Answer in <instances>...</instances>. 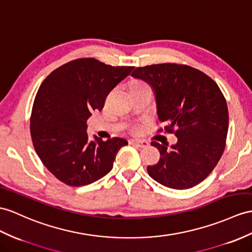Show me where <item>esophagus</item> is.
Listing matches in <instances>:
<instances>
[{"instance_id": "1", "label": "esophagus", "mask_w": 252, "mask_h": 252, "mask_svg": "<svg viewBox=\"0 0 252 252\" xmlns=\"http://www.w3.org/2000/svg\"><path fill=\"white\" fill-rule=\"evenodd\" d=\"M129 142H130V144L137 145L138 147H147V146H149V143H147L146 141H144V140H130Z\"/></svg>"}]
</instances>
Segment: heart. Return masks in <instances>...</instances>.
I'll return each mask as SVG.
<instances>
[{
    "label": "heart",
    "instance_id": "obj_1",
    "mask_svg": "<svg viewBox=\"0 0 252 252\" xmlns=\"http://www.w3.org/2000/svg\"><path fill=\"white\" fill-rule=\"evenodd\" d=\"M144 85H146V84H145V83H143V82L136 81V82H133V83H132V90H133V89H137V88H140V87H144ZM133 130H134V131H137V130H138V128H134Z\"/></svg>",
    "mask_w": 252,
    "mask_h": 252
}]
</instances>
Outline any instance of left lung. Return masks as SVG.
Instances as JSON below:
<instances>
[{"label": "left lung", "instance_id": "obj_1", "mask_svg": "<svg viewBox=\"0 0 252 252\" xmlns=\"http://www.w3.org/2000/svg\"><path fill=\"white\" fill-rule=\"evenodd\" d=\"M131 76L151 85L164 131L177 138L170 149L151 143L161 157L147 167L149 175L173 189L198 185L221 158L228 133V106L217 83L199 69L174 63L138 67Z\"/></svg>", "mask_w": 252, "mask_h": 252}]
</instances>
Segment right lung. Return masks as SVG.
Wrapping results in <instances>:
<instances>
[{
    "label": "right lung",
    "mask_w": 252,
    "mask_h": 252,
    "mask_svg": "<svg viewBox=\"0 0 252 252\" xmlns=\"http://www.w3.org/2000/svg\"><path fill=\"white\" fill-rule=\"evenodd\" d=\"M93 58L77 59L41 83L31 114V137L41 162L61 182L79 187L98 181L113 167L125 139L90 141L87 121L102 110L108 94L132 71Z\"/></svg>",
    "instance_id": "right-lung-1"
}]
</instances>
